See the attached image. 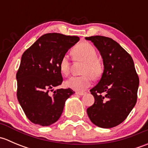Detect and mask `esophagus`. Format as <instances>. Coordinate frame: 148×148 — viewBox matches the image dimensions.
Segmentation results:
<instances>
[{"label":"esophagus","mask_w":148,"mask_h":148,"mask_svg":"<svg viewBox=\"0 0 148 148\" xmlns=\"http://www.w3.org/2000/svg\"><path fill=\"white\" fill-rule=\"evenodd\" d=\"M85 94H86V92H76V95H81V96H82V95H85Z\"/></svg>","instance_id":"obj_1"}]
</instances>
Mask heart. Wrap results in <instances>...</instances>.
Masks as SVG:
<instances>
[{"mask_svg":"<svg viewBox=\"0 0 148 148\" xmlns=\"http://www.w3.org/2000/svg\"><path fill=\"white\" fill-rule=\"evenodd\" d=\"M73 56L77 62H84L80 77H72L65 82L66 87L81 92L91 86L92 78L97 79L102 76L103 66L97 59L95 48L88 42H81L72 49ZM59 69L62 75L68 76L70 72L69 58L66 55L62 57L59 62Z\"/></svg>","mask_w":148,"mask_h":148,"instance_id":"b5f03b06","label":"heart"}]
</instances>
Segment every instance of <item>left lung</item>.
<instances>
[{"label":"left lung","instance_id":"obj_1","mask_svg":"<svg viewBox=\"0 0 148 148\" xmlns=\"http://www.w3.org/2000/svg\"><path fill=\"white\" fill-rule=\"evenodd\" d=\"M85 38L99 50L104 64L102 78L90 89L95 103L86 112L97 126L114 127L127 118L137 102L139 77L134 62L130 55L112 38L102 36Z\"/></svg>","mask_w":148,"mask_h":148}]
</instances>
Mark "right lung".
Segmentation results:
<instances>
[{"mask_svg":"<svg viewBox=\"0 0 148 148\" xmlns=\"http://www.w3.org/2000/svg\"><path fill=\"white\" fill-rule=\"evenodd\" d=\"M79 41L78 36L52 33L41 36L21 56L16 74L17 98L28 119L36 125L49 126L59 119L65 102L75 92L53 88L63 82L59 62Z\"/></svg>","mask_w":148,"mask_h":148,"instance_id":"obj_1","label":"right lung"}]
</instances>
